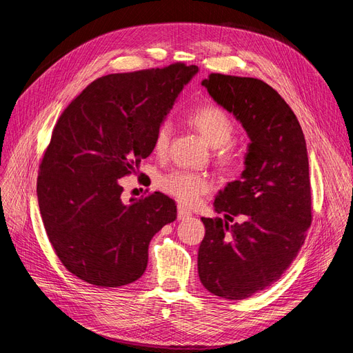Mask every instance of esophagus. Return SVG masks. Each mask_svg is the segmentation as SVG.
Masks as SVG:
<instances>
[{"mask_svg": "<svg viewBox=\"0 0 353 353\" xmlns=\"http://www.w3.org/2000/svg\"><path fill=\"white\" fill-rule=\"evenodd\" d=\"M190 216H191V212L188 209H185L184 206H178V219L179 221H184Z\"/></svg>", "mask_w": 353, "mask_h": 353, "instance_id": "esophagus-1", "label": "esophagus"}]
</instances>
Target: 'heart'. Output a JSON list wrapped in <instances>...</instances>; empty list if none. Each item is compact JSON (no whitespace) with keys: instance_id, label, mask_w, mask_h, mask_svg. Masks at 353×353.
Masks as SVG:
<instances>
[{"instance_id":"1","label":"heart","mask_w":353,"mask_h":353,"mask_svg":"<svg viewBox=\"0 0 353 353\" xmlns=\"http://www.w3.org/2000/svg\"><path fill=\"white\" fill-rule=\"evenodd\" d=\"M188 123L205 138L210 147H215L213 159L222 170H231L239 165L240 150L231 143L236 134V122L227 110L216 104L199 105L190 112ZM172 131V123L168 119L157 125L153 135V152L157 156H163L168 152ZM159 187L163 193L185 206L197 205L200 199L212 190L208 176L190 170H174L163 175L159 181Z\"/></svg>"}]
</instances>
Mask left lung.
<instances>
[{
  "instance_id": "obj_1",
  "label": "left lung",
  "mask_w": 353,
  "mask_h": 353,
  "mask_svg": "<svg viewBox=\"0 0 353 353\" xmlns=\"http://www.w3.org/2000/svg\"><path fill=\"white\" fill-rule=\"evenodd\" d=\"M201 85L250 137L241 178L215 199L227 221L201 218L197 258L206 290L241 301L280 280L305 243L312 222L306 141L290 105L266 82L210 73Z\"/></svg>"
}]
</instances>
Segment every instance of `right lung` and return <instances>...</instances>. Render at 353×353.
<instances>
[{"label":"right lung","instance_id":"add662e5","mask_svg":"<svg viewBox=\"0 0 353 353\" xmlns=\"http://www.w3.org/2000/svg\"><path fill=\"white\" fill-rule=\"evenodd\" d=\"M197 70L178 61L108 74L59 117L37 194L52 249L79 280L100 287L134 283L147 268L154 234L176 219L175 201L159 191L125 205L121 178L138 174L153 152L157 125Z\"/></svg>","mask_w":353,"mask_h":353}]
</instances>
